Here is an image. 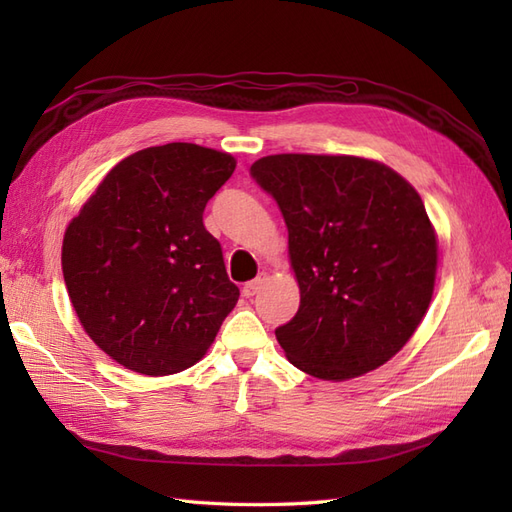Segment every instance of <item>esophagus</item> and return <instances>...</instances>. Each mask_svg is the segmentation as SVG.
I'll use <instances>...</instances> for the list:
<instances>
[{
  "label": "esophagus",
  "instance_id": "1",
  "mask_svg": "<svg viewBox=\"0 0 512 512\" xmlns=\"http://www.w3.org/2000/svg\"><path fill=\"white\" fill-rule=\"evenodd\" d=\"M265 282H267V273H258L256 280L247 282V284L243 286V297H245V299H252L254 294H258V292H260V288L265 286Z\"/></svg>",
  "mask_w": 512,
  "mask_h": 512
}]
</instances>
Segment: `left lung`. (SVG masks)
<instances>
[{
  "instance_id": "obj_1",
  "label": "left lung",
  "mask_w": 512,
  "mask_h": 512,
  "mask_svg": "<svg viewBox=\"0 0 512 512\" xmlns=\"http://www.w3.org/2000/svg\"><path fill=\"white\" fill-rule=\"evenodd\" d=\"M250 175L284 215L301 290L299 312L275 329L288 361L335 382L384 365L421 324L436 282L421 196L389 166L354 156L280 153Z\"/></svg>"
}]
</instances>
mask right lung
<instances>
[{
	"label": "right lung",
	"mask_w": 512,
	"mask_h": 512,
	"mask_svg": "<svg viewBox=\"0 0 512 512\" xmlns=\"http://www.w3.org/2000/svg\"><path fill=\"white\" fill-rule=\"evenodd\" d=\"M237 162L194 143L132 153L70 222L61 269L83 329L126 369L192 367L237 305L220 241L203 224Z\"/></svg>",
	"instance_id": "right-lung-1"
}]
</instances>
